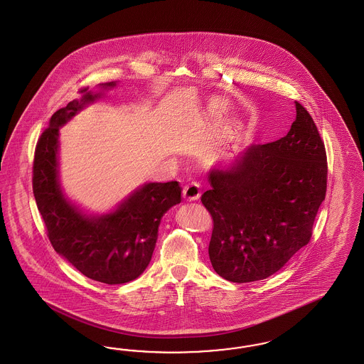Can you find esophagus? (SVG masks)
I'll return each mask as SVG.
<instances>
[{"mask_svg":"<svg viewBox=\"0 0 364 364\" xmlns=\"http://www.w3.org/2000/svg\"><path fill=\"white\" fill-rule=\"evenodd\" d=\"M200 195H201V189H200V184H198V183H191L183 189V196L188 201L198 200Z\"/></svg>","mask_w":364,"mask_h":364,"instance_id":"obj_1","label":"esophagus"}]
</instances>
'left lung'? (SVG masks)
<instances>
[{"instance_id":"left-lung-1","label":"left lung","mask_w":364,"mask_h":364,"mask_svg":"<svg viewBox=\"0 0 364 364\" xmlns=\"http://www.w3.org/2000/svg\"><path fill=\"white\" fill-rule=\"evenodd\" d=\"M274 143L251 144L231 161L212 166L201 196L213 218L208 254L232 283L267 279L307 245L326 198L327 159L309 112Z\"/></svg>"}]
</instances>
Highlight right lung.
<instances>
[{"mask_svg":"<svg viewBox=\"0 0 364 364\" xmlns=\"http://www.w3.org/2000/svg\"><path fill=\"white\" fill-rule=\"evenodd\" d=\"M117 81L84 88L57 110L34 154L33 193L55 252L82 275L105 284L139 277L149 264L163 216L181 203L177 181L144 183L104 213H90L69 198L60 180V129L90 104L107 97Z\"/></svg>","mask_w":364,"mask_h":364,"instance_id":"add662e5","label":"right lung"}]
</instances>
